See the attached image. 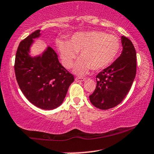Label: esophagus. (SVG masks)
Returning <instances> with one entry per match:
<instances>
[{
    "mask_svg": "<svg viewBox=\"0 0 154 154\" xmlns=\"http://www.w3.org/2000/svg\"><path fill=\"white\" fill-rule=\"evenodd\" d=\"M85 78H82V77H76L75 78V81L76 82H83V81L85 80Z\"/></svg>",
    "mask_w": 154,
    "mask_h": 154,
    "instance_id": "esophagus-1",
    "label": "esophagus"
}]
</instances>
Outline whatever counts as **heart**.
<instances>
[{
  "instance_id": "heart-1",
  "label": "heart",
  "mask_w": 154,
  "mask_h": 154,
  "mask_svg": "<svg viewBox=\"0 0 154 154\" xmlns=\"http://www.w3.org/2000/svg\"><path fill=\"white\" fill-rule=\"evenodd\" d=\"M120 42L117 36L103 31L76 33L68 42L60 41L58 47L63 65L72 67L77 54L80 59L75 72L84 75L90 69L100 70L109 66L117 57L120 50Z\"/></svg>"
}]
</instances>
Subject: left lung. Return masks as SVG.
Returning a JSON list of instances; mask_svg holds the SVG:
<instances>
[{"label": "left lung", "mask_w": 154, "mask_h": 154, "mask_svg": "<svg viewBox=\"0 0 154 154\" xmlns=\"http://www.w3.org/2000/svg\"><path fill=\"white\" fill-rule=\"evenodd\" d=\"M123 51L111 65L96 76L97 85L90 102L101 110L119 105L128 93L136 73V52L131 41L121 36Z\"/></svg>", "instance_id": "1"}]
</instances>
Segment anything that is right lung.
<instances>
[{
    "instance_id": "add662e5",
    "label": "right lung",
    "mask_w": 154,
    "mask_h": 154,
    "mask_svg": "<svg viewBox=\"0 0 154 154\" xmlns=\"http://www.w3.org/2000/svg\"><path fill=\"white\" fill-rule=\"evenodd\" d=\"M40 35V30H36L20 42L15 59V74L28 100L43 110H53L63 103L75 79L60 64L51 47H48L38 56L29 55L33 39Z\"/></svg>"
}]
</instances>
